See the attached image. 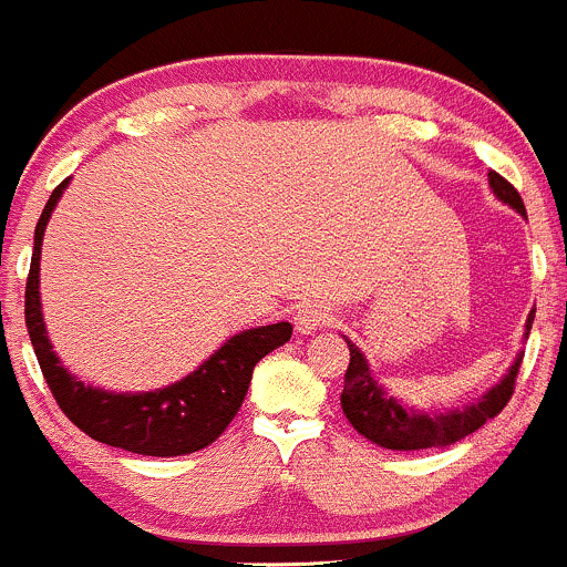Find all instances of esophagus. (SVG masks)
Returning <instances> with one entry per match:
<instances>
[{
  "label": "esophagus",
  "instance_id": "esophagus-1",
  "mask_svg": "<svg viewBox=\"0 0 567 567\" xmlns=\"http://www.w3.org/2000/svg\"><path fill=\"white\" fill-rule=\"evenodd\" d=\"M291 319H295V330L300 332V336H313V332L322 330L324 324H330L332 313L322 306H300Z\"/></svg>",
  "mask_w": 567,
  "mask_h": 567
}]
</instances>
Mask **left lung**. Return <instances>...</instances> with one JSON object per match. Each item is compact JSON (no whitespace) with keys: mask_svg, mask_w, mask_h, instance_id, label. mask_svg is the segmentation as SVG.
<instances>
[{"mask_svg":"<svg viewBox=\"0 0 567 567\" xmlns=\"http://www.w3.org/2000/svg\"><path fill=\"white\" fill-rule=\"evenodd\" d=\"M488 185H492L494 196H497L502 204H507V207L516 209L518 215L527 218L522 196H518V190L513 188L505 177H499L497 172H488ZM533 319L535 311H529L527 324H524V338H529ZM343 341H347L349 347V369L347 377H343L341 410L347 414L349 423L354 425L358 434H363L365 440L373 442V445L388 447V451H425V447L453 445V442L464 440L472 431L481 429L486 420L497 417V414L505 410L507 401H511L518 365H522L524 358V354L518 352L505 377H502L494 388H488L481 399L472 401V404L461 406V410L456 406V410L445 412H423L395 399V395L373 377L369 360L360 352L358 343H352L349 338H343Z\"/></svg>","mask_w":567,"mask_h":567,"instance_id":"1","label":"left lung"}]
</instances>
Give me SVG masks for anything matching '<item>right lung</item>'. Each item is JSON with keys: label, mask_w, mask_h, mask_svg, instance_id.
Listing matches in <instances>:
<instances>
[{"label": "right lung", "mask_w": 567, "mask_h": 567, "mask_svg": "<svg viewBox=\"0 0 567 567\" xmlns=\"http://www.w3.org/2000/svg\"><path fill=\"white\" fill-rule=\"evenodd\" d=\"M68 183L70 179H62V185H56L34 226L27 308H23L40 371L56 404L92 440L138 453V456H188L213 445L243 406L254 365L289 341L291 324H261L237 332L188 377L166 388L147 390V393H116V390L84 384L56 358L43 322V302H40V248H43L51 213L60 196L65 194Z\"/></svg>", "instance_id": "obj_1"}]
</instances>
